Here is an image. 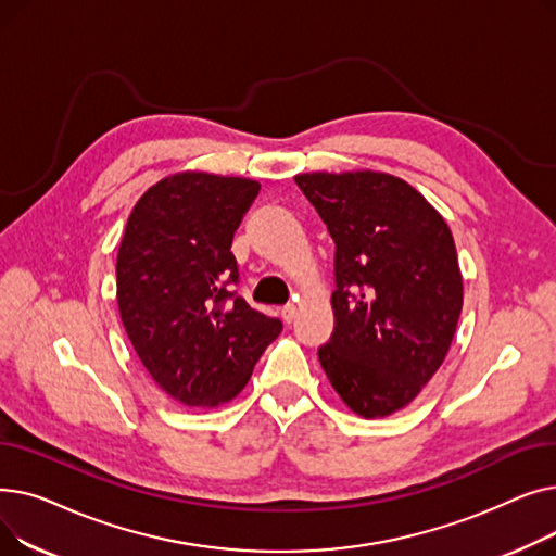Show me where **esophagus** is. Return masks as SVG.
Listing matches in <instances>:
<instances>
[{"label": "esophagus", "instance_id": "obj_1", "mask_svg": "<svg viewBox=\"0 0 556 556\" xmlns=\"http://www.w3.org/2000/svg\"><path fill=\"white\" fill-rule=\"evenodd\" d=\"M281 317L286 319V323H293V319L298 317V306H295V304H286V306L281 308Z\"/></svg>", "mask_w": 556, "mask_h": 556}]
</instances>
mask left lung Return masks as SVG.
<instances>
[{"instance_id":"obj_1","label":"left lung","mask_w":556,"mask_h":556,"mask_svg":"<svg viewBox=\"0 0 556 556\" xmlns=\"http://www.w3.org/2000/svg\"><path fill=\"white\" fill-rule=\"evenodd\" d=\"M295 182L336 243V329L319 365L354 415L390 417L442 367L457 329L464 283L451 227L383 170H311Z\"/></svg>"}]
</instances>
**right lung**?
Here are the masks:
<instances>
[{
  "instance_id": "1",
  "label": "right lung",
  "mask_w": 556,
  "mask_h": 556,
  "mask_svg": "<svg viewBox=\"0 0 556 556\" xmlns=\"http://www.w3.org/2000/svg\"><path fill=\"white\" fill-rule=\"evenodd\" d=\"M261 185L207 170L146 189L116 254V304L128 340L162 392L189 407L237 396L281 323L233 295L231 239Z\"/></svg>"
}]
</instances>
